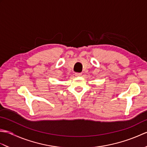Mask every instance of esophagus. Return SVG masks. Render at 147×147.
I'll return each mask as SVG.
<instances>
[{
  "mask_svg": "<svg viewBox=\"0 0 147 147\" xmlns=\"http://www.w3.org/2000/svg\"><path fill=\"white\" fill-rule=\"evenodd\" d=\"M75 76L77 77H80L82 76V73H75Z\"/></svg>",
  "mask_w": 147,
  "mask_h": 147,
  "instance_id": "esophagus-1",
  "label": "esophagus"
}]
</instances>
